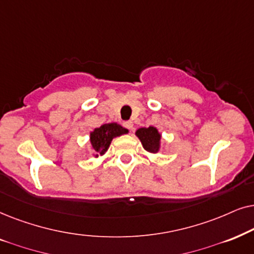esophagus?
I'll use <instances>...</instances> for the list:
<instances>
[{
	"label": "esophagus",
	"instance_id": "esophagus-1",
	"mask_svg": "<svg viewBox=\"0 0 254 254\" xmlns=\"http://www.w3.org/2000/svg\"><path fill=\"white\" fill-rule=\"evenodd\" d=\"M123 127H127V129H129L130 131H133V123L131 121H127V122H124L123 123Z\"/></svg>",
	"mask_w": 254,
	"mask_h": 254
}]
</instances>
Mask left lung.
<instances>
[{
    "label": "left lung",
    "mask_w": 254,
    "mask_h": 254,
    "mask_svg": "<svg viewBox=\"0 0 254 254\" xmlns=\"http://www.w3.org/2000/svg\"><path fill=\"white\" fill-rule=\"evenodd\" d=\"M136 136L140 140L144 150L148 153H158L161 147V133L155 127H139L136 131Z\"/></svg>",
    "instance_id": "obj_1"
}]
</instances>
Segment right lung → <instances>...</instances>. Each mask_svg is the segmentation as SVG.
I'll return each instance as SVG.
<instances>
[{"label":"right lung","instance_id":"1","mask_svg":"<svg viewBox=\"0 0 254 254\" xmlns=\"http://www.w3.org/2000/svg\"><path fill=\"white\" fill-rule=\"evenodd\" d=\"M127 133H129V130L125 129L116 122L103 124L100 127H95L89 133V144L90 148L93 150V157H102V155L106 154L114 138Z\"/></svg>","mask_w":254,"mask_h":254}]
</instances>
